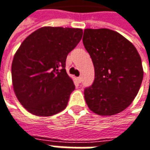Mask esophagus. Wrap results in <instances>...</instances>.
Here are the masks:
<instances>
[{"instance_id": "obj_1", "label": "esophagus", "mask_w": 150, "mask_h": 150, "mask_svg": "<svg viewBox=\"0 0 150 150\" xmlns=\"http://www.w3.org/2000/svg\"><path fill=\"white\" fill-rule=\"evenodd\" d=\"M77 79H78V82H79V83H81V81H82V77H81V76H79V77L77 78Z\"/></svg>"}]
</instances>
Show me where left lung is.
Listing matches in <instances>:
<instances>
[{
	"mask_svg": "<svg viewBox=\"0 0 150 150\" xmlns=\"http://www.w3.org/2000/svg\"><path fill=\"white\" fill-rule=\"evenodd\" d=\"M83 43L92 59L95 78L84 89L88 108L100 116H112L128 108L143 80L141 58L135 47L108 28H85Z\"/></svg>",
	"mask_w": 150,
	"mask_h": 150,
	"instance_id": "1",
	"label": "left lung"
}]
</instances>
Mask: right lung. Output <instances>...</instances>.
<instances>
[{
    "mask_svg": "<svg viewBox=\"0 0 150 150\" xmlns=\"http://www.w3.org/2000/svg\"><path fill=\"white\" fill-rule=\"evenodd\" d=\"M82 34L81 28L42 27L19 46L11 65L13 89L30 113L49 117L67 108L75 84L66 60Z\"/></svg>",
    "mask_w": 150,
    "mask_h": 150,
    "instance_id": "add662e5",
    "label": "right lung"
}]
</instances>
